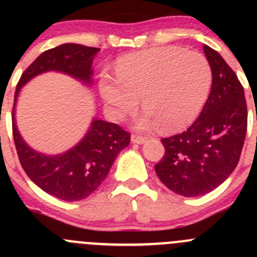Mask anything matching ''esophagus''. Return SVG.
Wrapping results in <instances>:
<instances>
[{"label":"esophagus","instance_id":"34e87169","mask_svg":"<svg viewBox=\"0 0 257 257\" xmlns=\"http://www.w3.org/2000/svg\"><path fill=\"white\" fill-rule=\"evenodd\" d=\"M132 142H133V143H136V144H144V143H147L148 139L145 138V137L133 134V136H132Z\"/></svg>","mask_w":257,"mask_h":257}]
</instances>
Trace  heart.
Listing matches in <instances>:
<instances>
[{
    "instance_id": "b5f03b06",
    "label": "heart",
    "mask_w": 257,
    "mask_h": 257,
    "mask_svg": "<svg viewBox=\"0 0 257 257\" xmlns=\"http://www.w3.org/2000/svg\"><path fill=\"white\" fill-rule=\"evenodd\" d=\"M116 78L102 74L99 93L114 119L133 113L142 98L138 126L178 132L190 125L208 100L212 71L204 54L179 47H158L118 59Z\"/></svg>"
}]
</instances>
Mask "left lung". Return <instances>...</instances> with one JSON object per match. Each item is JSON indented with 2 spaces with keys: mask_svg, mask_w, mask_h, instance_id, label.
<instances>
[{
  "mask_svg": "<svg viewBox=\"0 0 257 257\" xmlns=\"http://www.w3.org/2000/svg\"><path fill=\"white\" fill-rule=\"evenodd\" d=\"M212 71L211 90L200 115L181 134L162 139L165 154L155 173L179 195L210 193L230 177L239 163L247 129L245 93L221 56L204 46Z\"/></svg>",
  "mask_w": 257,
  "mask_h": 257,
  "instance_id": "obj_1",
  "label": "left lung"
}]
</instances>
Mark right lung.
Wrapping results in <instances>:
<instances>
[{
    "mask_svg": "<svg viewBox=\"0 0 257 257\" xmlns=\"http://www.w3.org/2000/svg\"><path fill=\"white\" fill-rule=\"evenodd\" d=\"M99 48L64 43L43 52L21 76L15 92L12 132L18 159L28 178L47 194L64 201L89 196L103 183L120 150L131 143V134L118 124L93 119L84 138L58 155L36 152L21 137L15 119L20 90L33 77L49 71L61 72L84 84H92L93 58Z\"/></svg>",
    "mask_w": 257,
    "mask_h": 257,
    "instance_id": "right-lung-1",
    "label": "right lung"
}]
</instances>
